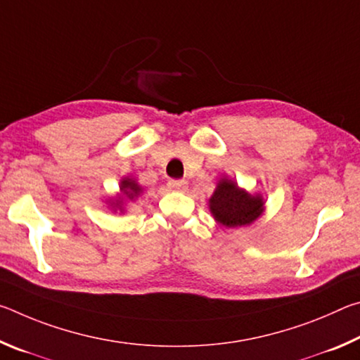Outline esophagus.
<instances>
[{"label":"esophagus","mask_w":360,"mask_h":360,"mask_svg":"<svg viewBox=\"0 0 360 360\" xmlns=\"http://www.w3.org/2000/svg\"><path fill=\"white\" fill-rule=\"evenodd\" d=\"M168 187L173 188V191L184 192V191H187V181H184V179H172L168 182Z\"/></svg>","instance_id":"obj_1"}]
</instances>
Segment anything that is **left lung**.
I'll list each match as a JSON object with an SVG mask.
<instances>
[{"label":"left lung","mask_w":360,"mask_h":360,"mask_svg":"<svg viewBox=\"0 0 360 360\" xmlns=\"http://www.w3.org/2000/svg\"><path fill=\"white\" fill-rule=\"evenodd\" d=\"M262 195H251L235 181L222 178L210 198V211L224 227L235 229L252 224L264 212Z\"/></svg>","instance_id":"8db88e82"}]
</instances>
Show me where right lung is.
<instances>
[{
  "instance_id": "right-lung-1",
  "label": "right lung",
  "mask_w": 360,
  "mask_h": 360,
  "mask_svg": "<svg viewBox=\"0 0 360 360\" xmlns=\"http://www.w3.org/2000/svg\"><path fill=\"white\" fill-rule=\"evenodd\" d=\"M120 192H122V198L119 197L115 202H112L114 208L117 210H124V198H129V200H135L139 193H141V187L138 186L136 181H133L130 178H125L120 181Z\"/></svg>"
}]
</instances>
